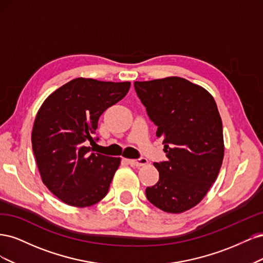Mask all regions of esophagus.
<instances>
[{
	"mask_svg": "<svg viewBox=\"0 0 263 263\" xmlns=\"http://www.w3.org/2000/svg\"><path fill=\"white\" fill-rule=\"evenodd\" d=\"M130 165L135 166H141V165H146L148 163V160L145 158H139V159H127L126 160Z\"/></svg>",
	"mask_w": 263,
	"mask_h": 263,
	"instance_id": "obj_1",
	"label": "esophagus"
}]
</instances>
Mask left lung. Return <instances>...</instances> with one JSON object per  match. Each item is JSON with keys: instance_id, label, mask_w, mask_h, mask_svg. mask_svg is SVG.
<instances>
[{"instance_id": "obj_1", "label": "left lung", "mask_w": 263, "mask_h": 263, "mask_svg": "<svg viewBox=\"0 0 263 263\" xmlns=\"http://www.w3.org/2000/svg\"><path fill=\"white\" fill-rule=\"evenodd\" d=\"M134 86L168 158L154 163L159 181L146 189V196L163 212H185L209 192L224 159L216 102L204 87L179 77L136 81Z\"/></svg>"}]
</instances>
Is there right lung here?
<instances>
[{
  "label": "right lung",
  "instance_id": "1",
  "mask_svg": "<svg viewBox=\"0 0 263 263\" xmlns=\"http://www.w3.org/2000/svg\"><path fill=\"white\" fill-rule=\"evenodd\" d=\"M130 82L78 78L45 100L35 118L31 145L44 184L59 200L76 208L100 202L121 158L93 153L100 116L121 101Z\"/></svg>",
  "mask_w": 263,
  "mask_h": 263
}]
</instances>
